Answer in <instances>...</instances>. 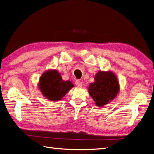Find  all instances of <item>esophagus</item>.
Here are the masks:
<instances>
[{
  "label": "esophagus",
  "instance_id": "34e87169",
  "mask_svg": "<svg viewBox=\"0 0 154 154\" xmlns=\"http://www.w3.org/2000/svg\"><path fill=\"white\" fill-rule=\"evenodd\" d=\"M75 84H76V85L77 87H80L82 86V82H80V81H79V80H77V81L76 82V83H75Z\"/></svg>",
  "mask_w": 154,
  "mask_h": 154
}]
</instances>
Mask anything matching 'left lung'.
I'll return each mask as SVG.
<instances>
[{
  "mask_svg": "<svg viewBox=\"0 0 154 154\" xmlns=\"http://www.w3.org/2000/svg\"><path fill=\"white\" fill-rule=\"evenodd\" d=\"M118 91V79L111 72L99 71L95 75L94 82L88 87V92L98 106H103L112 100Z\"/></svg>",
  "mask_w": 154,
  "mask_h": 154,
  "instance_id": "8db88e82",
  "label": "left lung"
}]
</instances>
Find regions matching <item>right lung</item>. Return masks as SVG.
<instances>
[{"label": "right lung", "mask_w": 154, "mask_h": 154, "mask_svg": "<svg viewBox=\"0 0 154 154\" xmlns=\"http://www.w3.org/2000/svg\"><path fill=\"white\" fill-rule=\"evenodd\" d=\"M70 81H63L56 70L44 73L40 77L39 87L43 95L51 101H58L73 87Z\"/></svg>", "instance_id": "add662e5"}]
</instances>
